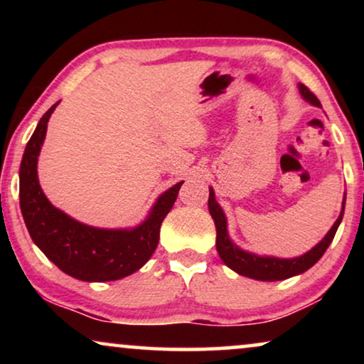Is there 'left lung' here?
I'll return each mask as SVG.
<instances>
[{
	"label": "left lung",
	"instance_id": "1",
	"mask_svg": "<svg viewBox=\"0 0 364 364\" xmlns=\"http://www.w3.org/2000/svg\"><path fill=\"white\" fill-rule=\"evenodd\" d=\"M301 97L306 102H310L311 106L321 107L320 101H318L315 94L308 89L305 84H298ZM208 212L215 222L217 228V252L220 255L222 262L225 263L228 268H232L233 272H237L238 275L253 278V280L260 282H278V280H287V278L300 275V273L306 272L308 268H311L315 263L323 257V253L326 252V248L330 247V243L335 238V233L340 227L343 220V213H345V202H346V193L343 197L341 203V212L338 215L336 222L333 223V227L328 230L325 237L316 243L311 250L303 253L300 257L293 258H278V257H268V255H257V253L247 252L237 245L228 235L227 228V217L225 212L222 210V207L218 205L215 200V192L212 187H208Z\"/></svg>",
	"mask_w": 364,
	"mask_h": 364
}]
</instances>
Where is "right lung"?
Wrapping results in <instances>:
<instances>
[{
	"mask_svg": "<svg viewBox=\"0 0 364 364\" xmlns=\"http://www.w3.org/2000/svg\"><path fill=\"white\" fill-rule=\"evenodd\" d=\"M58 104L39 119L23 154L19 207L24 223L39 250L69 277L82 282L121 280L146 265L156 252L162 220L183 181L159 196L146 220L132 228H99L74 220L48 200L38 178V157Z\"/></svg>",
	"mask_w": 364,
	"mask_h": 364,
	"instance_id": "obj_1",
	"label": "right lung"
}]
</instances>
